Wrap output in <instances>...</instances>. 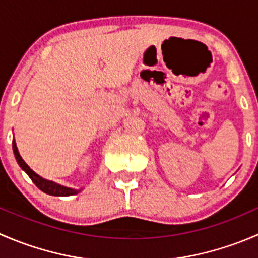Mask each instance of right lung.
<instances>
[{
    "mask_svg": "<svg viewBox=\"0 0 258 258\" xmlns=\"http://www.w3.org/2000/svg\"><path fill=\"white\" fill-rule=\"evenodd\" d=\"M12 150H14V155L15 157H16V161L18 165H20V167L27 173L28 177L32 179L33 183H35L42 192H45V194L47 195H51V196H72V195H77L81 191V189H75V188H70V187H66V186H62V184L56 183V182L53 181H48V179L41 177L40 175H37L33 170H31L30 166H28L27 163L22 160V157H21L15 140L12 141Z\"/></svg>",
    "mask_w": 258,
    "mask_h": 258,
    "instance_id": "obj_1",
    "label": "right lung"
}]
</instances>
